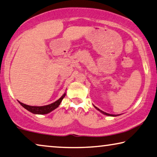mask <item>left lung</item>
<instances>
[{
	"instance_id": "left-lung-1",
	"label": "left lung",
	"mask_w": 157,
	"mask_h": 157,
	"mask_svg": "<svg viewBox=\"0 0 157 157\" xmlns=\"http://www.w3.org/2000/svg\"><path fill=\"white\" fill-rule=\"evenodd\" d=\"M96 109H97L98 111H99L100 112H101V113H102L103 114H104V115H106V116H118V115H113V114H109V113H106V112H104V111H101V110H100L99 109H98L97 107H96V106H94Z\"/></svg>"
}]
</instances>
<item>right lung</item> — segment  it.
<instances>
[{
    "label": "right lung",
    "instance_id": "right-lung-1",
    "mask_svg": "<svg viewBox=\"0 0 157 157\" xmlns=\"http://www.w3.org/2000/svg\"><path fill=\"white\" fill-rule=\"evenodd\" d=\"M65 94H66L65 93L59 99L57 100V101H56L55 102L52 103V104L46 105V106H29V105H26L20 101H19V103L21 104V106H22L25 109H27V111H30L32 113L41 114V115H42V114H47L59 106V105L60 104V103H61L63 99L65 97Z\"/></svg>",
    "mask_w": 157,
    "mask_h": 157
}]
</instances>
